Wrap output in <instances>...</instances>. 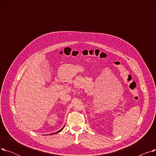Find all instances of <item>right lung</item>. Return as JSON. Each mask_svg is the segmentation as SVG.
Segmentation results:
<instances>
[{
    "instance_id": "1",
    "label": "right lung",
    "mask_w": 156,
    "mask_h": 156,
    "mask_svg": "<svg viewBox=\"0 0 156 156\" xmlns=\"http://www.w3.org/2000/svg\"><path fill=\"white\" fill-rule=\"evenodd\" d=\"M63 128H64V127H63V128H62V129H60V130H59V131H58V132H56V133H59V132H61V131H62V129H63ZM52 134H55V133H52Z\"/></svg>"
}]
</instances>
